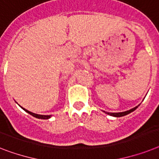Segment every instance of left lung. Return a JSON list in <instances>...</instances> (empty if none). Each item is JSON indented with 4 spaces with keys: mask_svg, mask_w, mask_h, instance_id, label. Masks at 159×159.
Here are the masks:
<instances>
[{
    "mask_svg": "<svg viewBox=\"0 0 159 159\" xmlns=\"http://www.w3.org/2000/svg\"><path fill=\"white\" fill-rule=\"evenodd\" d=\"M139 106V105L137 106H136V107H134V108L131 109V110H129V111H124V112H119V113H111V112H106V111H103V112H105L106 114H107V115H111V116H113V117H122V116H124V115H128V114H130L131 112H132V111H134L135 110H136L137 107Z\"/></svg>",
    "mask_w": 159,
    "mask_h": 159,
    "instance_id": "8db88e82",
    "label": "left lung"
}]
</instances>
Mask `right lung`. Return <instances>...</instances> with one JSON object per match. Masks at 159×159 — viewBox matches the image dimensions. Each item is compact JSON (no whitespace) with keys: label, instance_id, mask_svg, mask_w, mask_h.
<instances>
[{"label":"right lung","instance_id":"right-lung-1","mask_svg":"<svg viewBox=\"0 0 159 159\" xmlns=\"http://www.w3.org/2000/svg\"><path fill=\"white\" fill-rule=\"evenodd\" d=\"M21 108L23 109L27 113H28V114H30L31 115H32V116H34V117L37 118V119H48L49 118H51V116L52 115H37V114H35V113H32L31 112V111H27V110H26V109L23 108L22 106H21Z\"/></svg>","mask_w":159,"mask_h":159}]
</instances>
